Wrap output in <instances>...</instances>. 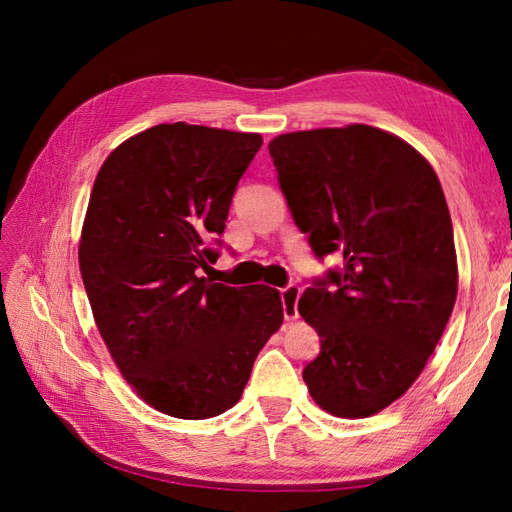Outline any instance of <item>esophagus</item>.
I'll use <instances>...</instances> for the list:
<instances>
[{"label": "esophagus", "mask_w": 512, "mask_h": 512, "mask_svg": "<svg viewBox=\"0 0 512 512\" xmlns=\"http://www.w3.org/2000/svg\"><path fill=\"white\" fill-rule=\"evenodd\" d=\"M279 297H281V308H284V317H286L288 321L297 319V317H299V312H297V301H299V297H301V290H299V286H295V284H288L286 288H281V290H279Z\"/></svg>", "instance_id": "obj_1"}]
</instances>
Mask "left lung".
<instances>
[{"label":"left lung","mask_w":512,"mask_h":512,"mask_svg":"<svg viewBox=\"0 0 512 512\" xmlns=\"http://www.w3.org/2000/svg\"><path fill=\"white\" fill-rule=\"evenodd\" d=\"M268 151L312 253L343 257L299 299L321 339L303 380L321 409L367 418L420 376L458 297L440 180L405 140L369 125L284 134Z\"/></svg>","instance_id":"obj_1"}]
</instances>
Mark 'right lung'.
<instances>
[{
	"instance_id": "obj_1",
	"label": "right lung",
	"mask_w": 512,
	"mask_h": 512,
	"mask_svg": "<svg viewBox=\"0 0 512 512\" xmlns=\"http://www.w3.org/2000/svg\"><path fill=\"white\" fill-rule=\"evenodd\" d=\"M259 134L156 125L99 171L79 244L96 328L147 405L182 420L242 398L255 358L284 321L275 288L200 277L215 264Z\"/></svg>"
}]
</instances>
